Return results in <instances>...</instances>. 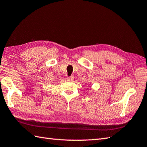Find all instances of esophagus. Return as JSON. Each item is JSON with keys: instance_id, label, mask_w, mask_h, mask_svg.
<instances>
[{"instance_id": "esophagus-1", "label": "esophagus", "mask_w": 147, "mask_h": 147, "mask_svg": "<svg viewBox=\"0 0 147 147\" xmlns=\"http://www.w3.org/2000/svg\"><path fill=\"white\" fill-rule=\"evenodd\" d=\"M74 76H69V77H67V80L68 81H70V82H72V81H73L74 80Z\"/></svg>"}]
</instances>
